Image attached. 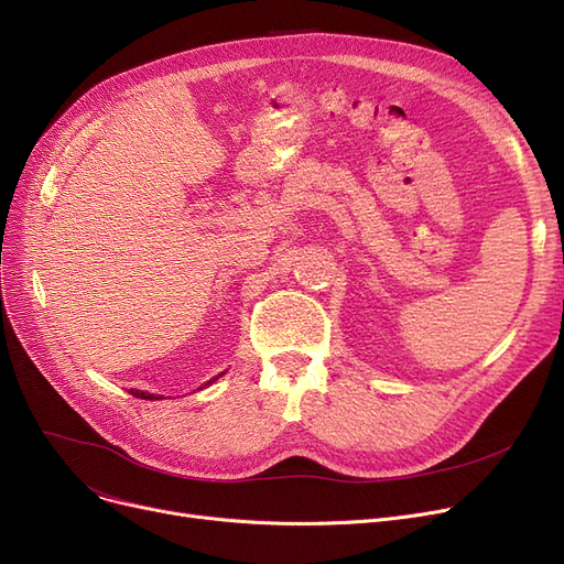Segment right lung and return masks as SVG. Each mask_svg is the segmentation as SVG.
Listing matches in <instances>:
<instances>
[{
    "instance_id": "add662e5",
    "label": "right lung",
    "mask_w": 564,
    "mask_h": 564,
    "mask_svg": "<svg viewBox=\"0 0 564 564\" xmlns=\"http://www.w3.org/2000/svg\"><path fill=\"white\" fill-rule=\"evenodd\" d=\"M216 380V378H214ZM214 380H209V382H214ZM131 394L133 397H138V399H147V401H154V399H159L156 394H147V391H140V389H131Z\"/></svg>"
}]
</instances>
